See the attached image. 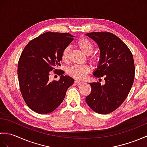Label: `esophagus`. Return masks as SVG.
<instances>
[{
  "label": "esophagus",
  "mask_w": 147,
  "mask_h": 147,
  "mask_svg": "<svg viewBox=\"0 0 147 147\" xmlns=\"http://www.w3.org/2000/svg\"><path fill=\"white\" fill-rule=\"evenodd\" d=\"M74 83L76 84V85H81V84L83 83V82H80V81H78V80H75V82H74Z\"/></svg>",
  "instance_id": "obj_1"
}]
</instances>
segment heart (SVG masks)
Segmentation results:
<instances>
[{
    "label": "heart",
    "instance_id": "heart-1",
    "mask_svg": "<svg viewBox=\"0 0 147 147\" xmlns=\"http://www.w3.org/2000/svg\"><path fill=\"white\" fill-rule=\"evenodd\" d=\"M76 45L84 54L88 55L92 54L94 49L93 43L89 40L85 38H80L76 43ZM69 47H67L64 49L61 54V59L62 61L66 62L68 60L69 54ZM90 60L93 61L94 58H90ZM90 71V67L86 65H74L69 68L67 73L74 78L82 80L85 79Z\"/></svg>",
    "mask_w": 147,
    "mask_h": 147
}]
</instances>
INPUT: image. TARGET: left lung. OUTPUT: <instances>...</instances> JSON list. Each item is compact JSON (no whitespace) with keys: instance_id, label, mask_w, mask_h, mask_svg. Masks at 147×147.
Here are the masks:
<instances>
[{"instance_id":"obj_1","label":"left lung","mask_w":147,"mask_h":147,"mask_svg":"<svg viewBox=\"0 0 147 147\" xmlns=\"http://www.w3.org/2000/svg\"><path fill=\"white\" fill-rule=\"evenodd\" d=\"M86 35L97 43L100 57L93 75L104 76V85L89 83L92 87L86 102L96 113L107 114L123 104L135 79V63L127 46L113 33L92 32Z\"/></svg>"}]
</instances>
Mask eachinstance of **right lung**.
I'll return each instance as SVG.
<instances>
[{"label":"right lung","instance_id":"obj_1","mask_svg":"<svg viewBox=\"0 0 147 147\" xmlns=\"http://www.w3.org/2000/svg\"><path fill=\"white\" fill-rule=\"evenodd\" d=\"M74 36L67 33L47 32L33 39L19 59L18 76L21 93L27 105L38 114H48L64 100L73 78L59 71V81H49L51 71L60 65L61 54ZM58 69H55V73Z\"/></svg>","mask_w":147,"mask_h":147}]
</instances>
